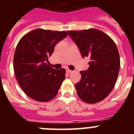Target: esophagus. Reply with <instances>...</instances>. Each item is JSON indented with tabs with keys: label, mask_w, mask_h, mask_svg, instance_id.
Masks as SVG:
<instances>
[{
	"label": "esophagus",
	"mask_w": 134,
	"mask_h": 134,
	"mask_svg": "<svg viewBox=\"0 0 134 134\" xmlns=\"http://www.w3.org/2000/svg\"><path fill=\"white\" fill-rule=\"evenodd\" d=\"M72 72V71L70 70H69V69H66V72L68 73V74H70V73H71V72Z\"/></svg>",
	"instance_id": "esophagus-1"
}]
</instances>
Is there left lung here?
<instances>
[{
    "instance_id": "1",
    "label": "left lung",
    "mask_w": 134,
    "mask_h": 134,
    "mask_svg": "<svg viewBox=\"0 0 134 134\" xmlns=\"http://www.w3.org/2000/svg\"><path fill=\"white\" fill-rule=\"evenodd\" d=\"M82 57L88 58L89 67L80 71L81 79L75 84L80 99L96 103L107 97L118 79L120 58L118 48L110 37L96 29L68 31Z\"/></svg>"
}]
</instances>
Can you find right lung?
<instances>
[{"label":"right lung","mask_w":134,"mask_h":134,"mask_svg":"<svg viewBox=\"0 0 134 134\" xmlns=\"http://www.w3.org/2000/svg\"><path fill=\"white\" fill-rule=\"evenodd\" d=\"M67 36L65 31L37 29L25 35L16 46L13 60L15 76L31 99L46 102L56 96L66 70L50 67L48 58L57 43Z\"/></svg>","instance_id":"1"}]
</instances>
